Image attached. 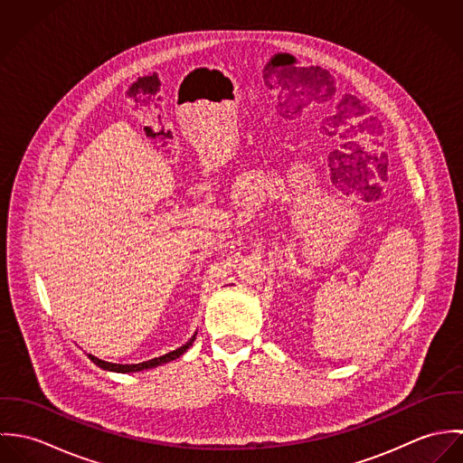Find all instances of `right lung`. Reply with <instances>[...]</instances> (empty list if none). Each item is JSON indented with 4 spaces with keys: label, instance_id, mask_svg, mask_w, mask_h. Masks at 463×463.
<instances>
[{
    "label": "right lung",
    "instance_id": "right-lung-1",
    "mask_svg": "<svg viewBox=\"0 0 463 463\" xmlns=\"http://www.w3.org/2000/svg\"><path fill=\"white\" fill-rule=\"evenodd\" d=\"M196 338V333L191 336V340L187 344H184L182 347L167 353V354H162L158 358H153V360H147V362H142V364H110V362H105V360H99L96 358L94 354H87L90 358V362H94L98 367L105 369V371H112V373H138V371H147V369H153V367H158L162 364H167V362H173L176 358H180L194 342Z\"/></svg>",
    "mask_w": 463,
    "mask_h": 463
}]
</instances>
